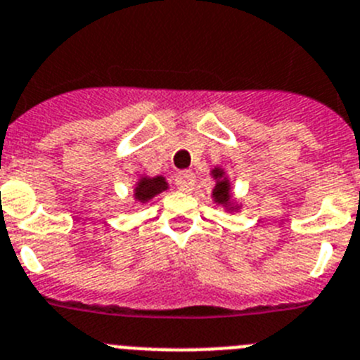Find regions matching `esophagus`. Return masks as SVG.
<instances>
[{"mask_svg": "<svg viewBox=\"0 0 360 360\" xmlns=\"http://www.w3.org/2000/svg\"><path fill=\"white\" fill-rule=\"evenodd\" d=\"M194 180H196V174L193 171H180L176 176V187L184 193H189L194 186Z\"/></svg>", "mask_w": 360, "mask_h": 360, "instance_id": "esophagus-1", "label": "esophagus"}]
</instances>
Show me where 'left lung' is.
Returning <instances> with one entry per match:
<instances>
[{
  "label": "left lung",
  "instance_id": "left-lung-1",
  "mask_svg": "<svg viewBox=\"0 0 360 360\" xmlns=\"http://www.w3.org/2000/svg\"><path fill=\"white\" fill-rule=\"evenodd\" d=\"M210 176L214 178V187L210 198L216 205L225 207L226 212H237L240 210V203L237 202L232 194V182H230L229 174L225 173V169L221 166H214V169H210Z\"/></svg>",
  "mask_w": 360,
  "mask_h": 360
}]
</instances>
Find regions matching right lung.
<instances>
[{
    "mask_svg": "<svg viewBox=\"0 0 360 360\" xmlns=\"http://www.w3.org/2000/svg\"><path fill=\"white\" fill-rule=\"evenodd\" d=\"M167 189H169V184H167L166 176H162V174H157V176L143 174V176L137 178V182L134 186V202L146 205L157 194L164 193Z\"/></svg>",
    "mask_w": 360,
    "mask_h": 360,
    "instance_id": "add662e5",
    "label": "right lung"
}]
</instances>
